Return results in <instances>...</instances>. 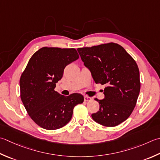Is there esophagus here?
Listing matches in <instances>:
<instances>
[{"label": "esophagus", "instance_id": "esophagus-1", "mask_svg": "<svg viewBox=\"0 0 160 160\" xmlns=\"http://www.w3.org/2000/svg\"><path fill=\"white\" fill-rule=\"evenodd\" d=\"M84 101L86 102H89L92 100V98H91V97H89V96H84Z\"/></svg>", "mask_w": 160, "mask_h": 160}]
</instances>
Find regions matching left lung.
Wrapping results in <instances>:
<instances>
[{
    "mask_svg": "<svg viewBox=\"0 0 160 160\" xmlns=\"http://www.w3.org/2000/svg\"><path fill=\"white\" fill-rule=\"evenodd\" d=\"M96 84H105V98H95L99 111L92 114L96 123L107 127L126 121L135 107L140 92L139 71L134 59L123 47L109 43L78 48Z\"/></svg>",
    "mask_w": 160,
    "mask_h": 160,
    "instance_id": "left-lung-1",
    "label": "left lung"
}]
</instances>
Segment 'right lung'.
<instances>
[{
  "label": "right lung",
  "mask_w": 160,
  "mask_h": 160,
  "mask_svg": "<svg viewBox=\"0 0 160 160\" xmlns=\"http://www.w3.org/2000/svg\"><path fill=\"white\" fill-rule=\"evenodd\" d=\"M78 58L75 48L43 47L34 53L21 74V101L30 118L43 129L64 126L71 121L75 106L84 101L80 93L64 96L55 91L64 68Z\"/></svg>",
  "instance_id": "obj_1"
}]
</instances>
